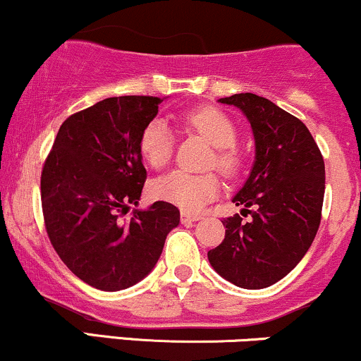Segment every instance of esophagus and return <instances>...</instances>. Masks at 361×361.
<instances>
[{
  "mask_svg": "<svg viewBox=\"0 0 361 361\" xmlns=\"http://www.w3.org/2000/svg\"><path fill=\"white\" fill-rule=\"evenodd\" d=\"M197 221H200V215H192V214L181 212V222H183V224H192V222H197Z\"/></svg>",
  "mask_w": 361,
  "mask_h": 361,
  "instance_id": "34e87169",
  "label": "esophagus"
}]
</instances>
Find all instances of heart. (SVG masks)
Segmentation results:
<instances>
[{
  "instance_id": "heart-1",
  "label": "heart",
  "mask_w": 361,
  "mask_h": 361,
  "mask_svg": "<svg viewBox=\"0 0 361 361\" xmlns=\"http://www.w3.org/2000/svg\"><path fill=\"white\" fill-rule=\"evenodd\" d=\"M185 126L198 132L202 137L209 140L215 151V166L226 175H234L239 169V156L234 151L238 130L227 115L217 109L190 110L183 115ZM175 149V134L166 120L154 118L142 128L139 137V151L142 159L152 169H161L169 163ZM221 190L219 178L207 175H195L188 171H171L161 176L152 183V195L157 200L168 202L186 214L200 212L204 207L212 202Z\"/></svg>"
}]
</instances>
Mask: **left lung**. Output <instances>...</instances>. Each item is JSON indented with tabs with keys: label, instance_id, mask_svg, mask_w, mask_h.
Here are the masks:
<instances>
[{
	"label": "left lung",
	"instance_id": "obj_1",
	"mask_svg": "<svg viewBox=\"0 0 361 361\" xmlns=\"http://www.w3.org/2000/svg\"><path fill=\"white\" fill-rule=\"evenodd\" d=\"M219 102L238 106L255 135V163L233 198L251 219H224L226 238L207 256L235 287L267 288L299 264L316 238L324 159L304 122L267 98L238 93Z\"/></svg>",
	"mask_w": 361,
	"mask_h": 361
}]
</instances>
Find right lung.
Masks as SVG:
<instances>
[{"label":"right lung","mask_w":361,"mask_h":361,"mask_svg":"<svg viewBox=\"0 0 361 361\" xmlns=\"http://www.w3.org/2000/svg\"><path fill=\"white\" fill-rule=\"evenodd\" d=\"M157 97H114L64 120L45 159L40 193L45 229L66 267L105 292L135 285L156 267L180 210L168 202L139 205L146 168L142 128L157 115Z\"/></svg>","instance_id":"obj_1"}]
</instances>
